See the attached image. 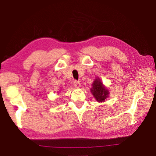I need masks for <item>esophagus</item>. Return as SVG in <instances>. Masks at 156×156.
<instances>
[{
	"instance_id": "esophagus-1",
	"label": "esophagus",
	"mask_w": 156,
	"mask_h": 156,
	"mask_svg": "<svg viewBox=\"0 0 156 156\" xmlns=\"http://www.w3.org/2000/svg\"><path fill=\"white\" fill-rule=\"evenodd\" d=\"M73 85H74V86H75L76 87H77V88L80 87V86H81L80 83L79 82V81H77V80H75V81H74Z\"/></svg>"
}]
</instances>
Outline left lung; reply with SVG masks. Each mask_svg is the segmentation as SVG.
Listing matches in <instances>:
<instances>
[{
    "label": "left lung",
    "mask_w": 156,
    "mask_h": 156,
    "mask_svg": "<svg viewBox=\"0 0 156 156\" xmlns=\"http://www.w3.org/2000/svg\"><path fill=\"white\" fill-rule=\"evenodd\" d=\"M90 92L97 102H104L109 96V91L107 87L102 83L101 79L97 77L93 81Z\"/></svg>",
    "instance_id": "8db88e82"
}]
</instances>
